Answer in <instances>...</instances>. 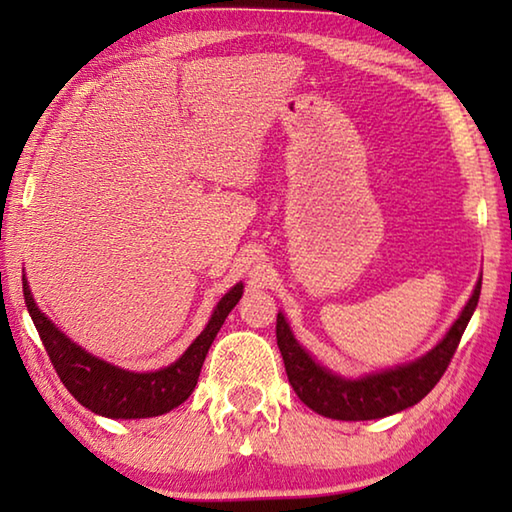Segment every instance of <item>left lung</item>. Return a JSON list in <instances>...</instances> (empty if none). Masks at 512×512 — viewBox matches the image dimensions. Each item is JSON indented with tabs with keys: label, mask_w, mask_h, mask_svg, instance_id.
Wrapping results in <instances>:
<instances>
[{
	"label": "left lung",
	"mask_w": 512,
	"mask_h": 512,
	"mask_svg": "<svg viewBox=\"0 0 512 512\" xmlns=\"http://www.w3.org/2000/svg\"><path fill=\"white\" fill-rule=\"evenodd\" d=\"M479 296L481 282H476L472 298L467 300L461 316L449 327L445 339L424 357L406 363V366L361 379H345L316 363L309 357V352L302 350L300 343L293 339L287 318L277 314V348L282 352L289 384L311 411L332 420H377L409 409V406L418 404L445 375L465 327L470 323L476 305H479Z\"/></svg>",
	"instance_id": "8db88e82"
}]
</instances>
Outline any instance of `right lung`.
<instances>
[{
	"label": "right lung",
	"mask_w": 512,
	"mask_h": 512,
	"mask_svg": "<svg viewBox=\"0 0 512 512\" xmlns=\"http://www.w3.org/2000/svg\"><path fill=\"white\" fill-rule=\"evenodd\" d=\"M22 291L33 325H36L42 345H45L49 359L54 363L67 391L92 413L115 420H137L169 413L192 395L198 375H201L205 354L210 350L216 334H219L225 318L239 302L241 293H244V284H235L219 300L210 323L196 336V341L189 345L183 357L155 372H131L92 357L81 345L69 341L36 307L24 275Z\"/></svg>",
	"instance_id": "obj_1"
}]
</instances>
